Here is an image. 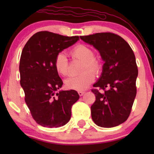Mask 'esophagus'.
I'll use <instances>...</instances> for the list:
<instances>
[{
    "mask_svg": "<svg viewBox=\"0 0 154 154\" xmlns=\"http://www.w3.org/2000/svg\"><path fill=\"white\" fill-rule=\"evenodd\" d=\"M78 93H79L80 96H83V94L85 93V92H84V91H79V92H78Z\"/></svg>",
    "mask_w": 154,
    "mask_h": 154,
    "instance_id": "34e87169",
    "label": "esophagus"
}]
</instances>
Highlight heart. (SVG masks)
<instances>
[{
	"label": "heart",
	"mask_w": 154,
	"mask_h": 154,
	"mask_svg": "<svg viewBox=\"0 0 154 154\" xmlns=\"http://www.w3.org/2000/svg\"><path fill=\"white\" fill-rule=\"evenodd\" d=\"M73 59L84 62L83 73L79 75L69 77L65 81L66 86L69 89L85 90L94 80V73L98 74L102 70V66L98 60L94 58L95 54L93 50L88 46L79 44L75 46L70 52ZM54 67L59 74L66 76L69 73V61L65 54L60 52L57 54L54 60Z\"/></svg>",
	"instance_id": "b5f03b06"
}]
</instances>
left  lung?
<instances>
[{
	"label": "left lung",
	"instance_id": "left-lung-1",
	"mask_svg": "<svg viewBox=\"0 0 154 154\" xmlns=\"http://www.w3.org/2000/svg\"><path fill=\"white\" fill-rule=\"evenodd\" d=\"M99 50L102 60V75L91 91L95 102L91 106L92 121L98 126L113 128L128 119L136 97L138 75L135 56L127 42L110 32L80 36Z\"/></svg>",
	"mask_w": 154,
	"mask_h": 154
}]
</instances>
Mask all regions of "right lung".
<instances>
[{"mask_svg":"<svg viewBox=\"0 0 154 154\" xmlns=\"http://www.w3.org/2000/svg\"><path fill=\"white\" fill-rule=\"evenodd\" d=\"M79 39L78 35L69 37L39 31L23 48L20 62V85L33 119L43 127L58 128L68 123L71 107L79 99L74 90L56 92L63 82L54 67L57 54Z\"/></svg>","mask_w":154,"mask_h":154,"instance_id":"1","label":"right lung"}]
</instances>
